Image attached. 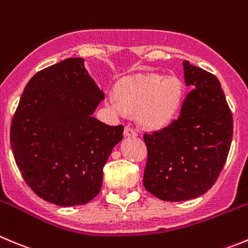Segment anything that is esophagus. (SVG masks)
Returning <instances> with one entry per match:
<instances>
[{
  "instance_id": "1",
  "label": "esophagus",
  "mask_w": 248,
  "mask_h": 248,
  "mask_svg": "<svg viewBox=\"0 0 248 248\" xmlns=\"http://www.w3.org/2000/svg\"><path fill=\"white\" fill-rule=\"evenodd\" d=\"M124 136L126 137H137L138 136V131L136 128H133L132 126H126L124 127Z\"/></svg>"
}]
</instances>
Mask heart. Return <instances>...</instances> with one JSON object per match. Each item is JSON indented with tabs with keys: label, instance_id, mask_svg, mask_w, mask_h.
Instances as JSON below:
<instances>
[{
	"label": "heart",
	"instance_id": "heart-1",
	"mask_svg": "<svg viewBox=\"0 0 248 248\" xmlns=\"http://www.w3.org/2000/svg\"><path fill=\"white\" fill-rule=\"evenodd\" d=\"M182 94L179 81L157 75H134L124 78L117 86V95H111L109 105L116 112L138 111L139 121L148 127L167 124L178 109Z\"/></svg>",
	"mask_w": 248,
	"mask_h": 248
}]
</instances>
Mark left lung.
<instances>
[{
    "label": "left lung",
    "instance_id": "obj_1",
    "mask_svg": "<svg viewBox=\"0 0 248 248\" xmlns=\"http://www.w3.org/2000/svg\"><path fill=\"white\" fill-rule=\"evenodd\" d=\"M186 94L178 119L144 133L148 150L143 183L163 201H185L217 182L232 139V114L218 78L183 62Z\"/></svg>",
    "mask_w": 248,
    "mask_h": 248
}]
</instances>
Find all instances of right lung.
<instances>
[{"label":"right lung","mask_w":248,"mask_h":248,"mask_svg":"<svg viewBox=\"0 0 248 248\" xmlns=\"http://www.w3.org/2000/svg\"><path fill=\"white\" fill-rule=\"evenodd\" d=\"M104 93L83 59L68 58L30 78L11 124L14 160L31 190L57 206H78L99 194L103 168L124 126L92 116Z\"/></svg>","instance_id":"add662e5"}]
</instances>
